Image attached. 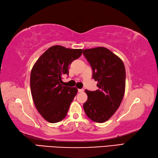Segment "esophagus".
<instances>
[{"label":"esophagus","mask_w":158,"mask_h":158,"mask_svg":"<svg viewBox=\"0 0 158 158\" xmlns=\"http://www.w3.org/2000/svg\"><path fill=\"white\" fill-rule=\"evenodd\" d=\"M79 93H83L84 92V89H78Z\"/></svg>","instance_id":"34e87169"}]
</instances>
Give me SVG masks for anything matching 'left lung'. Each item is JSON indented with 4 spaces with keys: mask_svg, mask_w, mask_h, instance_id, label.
<instances>
[{
    "mask_svg": "<svg viewBox=\"0 0 158 158\" xmlns=\"http://www.w3.org/2000/svg\"><path fill=\"white\" fill-rule=\"evenodd\" d=\"M91 65L93 78L99 88L85 92L88 99L84 104L86 115L97 123L106 122L119 107L124 95L126 70L119 57L104 47L83 50Z\"/></svg>",
    "mask_w": 158,
    "mask_h": 158,
    "instance_id": "1",
    "label": "left lung"
}]
</instances>
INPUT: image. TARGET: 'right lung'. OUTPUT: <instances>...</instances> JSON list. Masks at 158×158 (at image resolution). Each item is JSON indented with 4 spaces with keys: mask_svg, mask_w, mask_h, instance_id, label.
<instances>
[{
    "mask_svg": "<svg viewBox=\"0 0 158 158\" xmlns=\"http://www.w3.org/2000/svg\"><path fill=\"white\" fill-rule=\"evenodd\" d=\"M81 54V49L54 45L34 64L30 74L31 93L37 110L46 121L56 123L66 116L77 88L63 85L62 76L68 75L69 65Z\"/></svg>",
    "mask_w": 158,
    "mask_h": 158,
    "instance_id": "obj_1",
    "label": "right lung"
}]
</instances>
